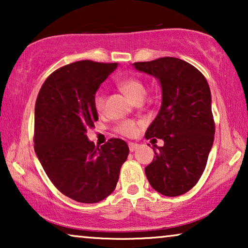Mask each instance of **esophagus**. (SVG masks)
Masks as SVG:
<instances>
[{
    "instance_id": "34e87169",
    "label": "esophagus",
    "mask_w": 248,
    "mask_h": 248,
    "mask_svg": "<svg viewBox=\"0 0 248 248\" xmlns=\"http://www.w3.org/2000/svg\"><path fill=\"white\" fill-rule=\"evenodd\" d=\"M138 148H139V144L138 143H133V142H130V143H128V149H130L131 152L135 151Z\"/></svg>"
}]
</instances>
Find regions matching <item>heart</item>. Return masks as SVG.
Listing matches in <instances>:
<instances>
[{"label": "heart", "mask_w": 248, "mask_h": 248, "mask_svg": "<svg viewBox=\"0 0 248 248\" xmlns=\"http://www.w3.org/2000/svg\"><path fill=\"white\" fill-rule=\"evenodd\" d=\"M118 86L121 89L124 91L127 96H130L132 99L138 101L142 100L147 93V87L143 81L139 79L137 77H127L125 79L121 80L118 82ZM105 101H106V97H105V93L103 90H99L94 96L93 103L94 107L97 110H103L105 107ZM117 132L121 134L125 135V137H133L138 132V125L133 121H123L117 125L116 127Z\"/></svg>", "instance_id": "obj_1"}]
</instances>
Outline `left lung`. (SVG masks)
Masks as SVG:
<instances>
[{"mask_svg":"<svg viewBox=\"0 0 248 248\" xmlns=\"http://www.w3.org/2000/svg\"><path fill=\"white\" fill-rule=\"evenodd\" d=\"M138 71L160 81V110L145 139L164 140L144 171L150 185L166 196L188 192L199 182L215 140V121L208 81L200 71L176 57L137 62Z\"/></svg>","mask_w":248,"mask_h":248,"instance_id":"8db88e82","label":"left lung"}]
</instances>
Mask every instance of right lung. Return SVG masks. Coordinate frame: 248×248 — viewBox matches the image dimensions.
<instances>
[{
  "instance_id": "obj_1",
  "label": "right lung",
  "mask_w": 248,
  "mask_h": 248,
  "mask_svg": "<svg viewBox=\"0 0 248 248\" xmlns=\"http://www.w3.org/2000/svg\"><path fill=\"white\" fill-rule=\"evenodd\" d=\"M117 63L79 61L50 74L35 106V152L50 182L67 198L97 203L116 187L128 155L126 142L111 138L101 147L88 140L98 121L94 96Z\"/></svg>"
}]
</instances>
